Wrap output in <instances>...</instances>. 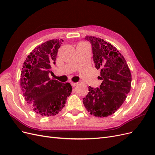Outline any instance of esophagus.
<instances>
[{"instance_id": "esophagus-1", "label": "esophagus", "mask_w": 155, "mask_h": 155, "mask_svg": "<svg viewBox=\"0 0 155 155\" xmlns=\"http://www.w3.org/2000/svg\"><path fill=\"white\" fill-rule=\"evenodd\" d=\"M71 85L72 87H76V85H78V83H74V82H71Z\"/></svg>"}]
</instances>
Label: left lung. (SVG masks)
<instances>
[{"label": "left lung", "mask_w": 155, "mask_h": 155, "mask_svg": "<svg viewBox=\"0 0 155 155\" xmlns=\"http://www.w3.org/2000/svg\"><path fill=\"white\" fill-rule=\"evenodd\" d=\"M92 46L93 61L100 69L101 85L89 86L83 99L86 109L95 116L107 117L114 114L124 104L131 87V73L119 51L109 43L95 37H85Z\"/></svg>", "instance_id": "8db88e82"}]
</instances>
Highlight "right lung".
I'll use <instances>...</instances> for the list:
<instances>
[{
  "instance_id": "1",
  "label": "right lung",
  "mask_w": 155,
  "mask_h": 155,
  "mask_svg": "<svg viewBox=\"0 0 155 155\" xmlns=\"http://www.w3.org/2000/svg\"><path fill=\"white\" fill-rule=\"evenodd\" d=\"M62 42L61 39H52L37 46L28 55L22 68L23 96L31 109L43 116L58 114L72 92L69 83H61L48 76Z\"/></svg>"
}]
</instances>
